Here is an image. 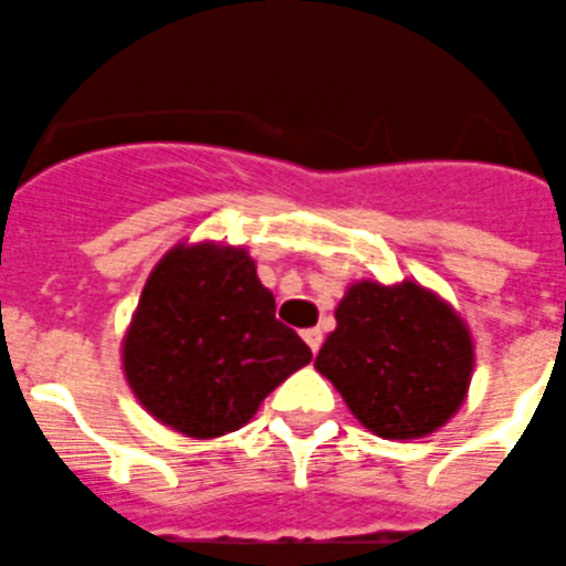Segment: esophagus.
<instances>
[{
	"mask_svg": "<svg viewBox=\"0 0 566 566\" xmlns=\"http://www.w3.org/2000/svg\"><path fill=\"white\" fill-rule=\"evenodd\" d=\"M302 338H305V344H308L314 353L321 350V344H323V332L321 329H305V332H302Z\"/></svg>",
	"mask_w": 566,
	"mask_h": 566,
	"instance_id": "esophagus-1",
	"label": "esophagus"
}]
</instances>
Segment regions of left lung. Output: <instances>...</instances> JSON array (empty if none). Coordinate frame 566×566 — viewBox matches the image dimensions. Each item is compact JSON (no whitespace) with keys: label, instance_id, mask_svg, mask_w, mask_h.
Masks as SVG:
<instances>
[{"label":"left lung","instance_id":"obj_1","mask_svg":"<svg viewBox=\"0 0 566 566\" xmlns=\"http://www.w3.org/2000/svg\"><path fill=\"white\" fill-rule=\"evenodd\" d=\"M335 321L314 368L377 437H424L460 409L472 377V338L433 293L412 282L353 284Z\"/></svg>","mask_w":566,"mask_h":566}]
</instances>
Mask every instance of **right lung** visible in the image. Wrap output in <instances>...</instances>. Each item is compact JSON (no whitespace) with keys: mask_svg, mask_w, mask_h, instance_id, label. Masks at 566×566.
Instances as JSON below:
<instances>
[{"mask_svg":"<svg viewBox=\"0 0 566 566\" xmlns=\"http://www.w3.org/2000/svg\"><path fill=\"white\" fill-rule=\"evenodd\" d=\"M308 361V344L275 321L252 258L228 245L171 249L124 338V370L142 407L196 439L243 427Z\"/></svg>","mask_w":566,"mask_h":566,"instance_id":"1","label":"right lung"}]
</instances>
